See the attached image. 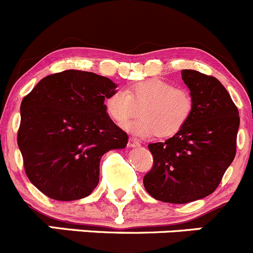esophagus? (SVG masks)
Segmentation results:
<instances>
[{
	"mask_svg": "<svg viewBox=\"0 0 253 253\" xmlns=\"http://www.w3.org/2000/svg\"><path fill=\"white\" fill-rule=\"evenodd\" d=\"M138 145H140V143H139V141L136 140L135 138H130V139H129L128 146H130V148H134V146H138Z\"/></svg>",
	"mask_w": 253,
	"mask_h": 253,
	"instance_id": "34e87169",
	"label": "esophagus"
}]
</instances>
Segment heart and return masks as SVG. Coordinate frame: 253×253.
I'll use <instances>...</instances> for the list:
<instances>
[{"label": "heart", "instance_id": "heart-1", "mask_svg": "<svg viewBox=\"0 0 253 253\" xmlns=\"http://www.w3.org/2000/svg\"><path fill=\"white\" fill-rule=\"evenodd\" d=\"M107 114L118 124L136 115L138 119L125 124L129 133L139 138L172 136L184 128L194 112V97L184 88L153 78L125 89H115L104 103Z\"/></svg>", "mask_w": 253, "mask_h": 253}]
</instances>
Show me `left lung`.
I'll return each instance as SVG.
<instances>
[{
    "mask_svg": "<svg viewBox=\"0 0 253 253\" xmlns=\"http://www.w3.org/2000/svg\"><path fill=\"white\" fill-rule=\"evenodd\" d=\"M194 97V112L184 128L164 143L149 144L153 168L143 182L159 201L186 204L216 190L236 155L239 109L215 77L181 71Z\"/></svg>",
    "mask_w": 253,
    "mask_h": 253,
    "instance_id": "1",
    "label": "left lung"
}]
</instances>
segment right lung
<instances>
[{
  "label": "right lung",
  "mask_w": 253,
  "mask_h": 253,
  "mask_svg": "<svg viewBox=\"0 0 253 253\" xmlns=\"http://www.w3.org/2000/svg\"><path fill=\"white\" fill-rule=\"evenodd\" d=\"M107 77L69 71L43 78L21 103L17 144L30 181L53 200L73 201L92 194L99 163L128 134L105 112L114 89Z\"/></svg>",
  "instance_id": "add662e5"
}]
</instances>
